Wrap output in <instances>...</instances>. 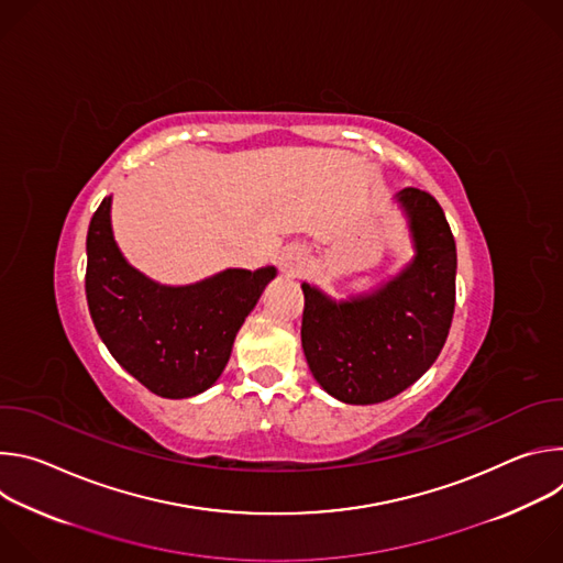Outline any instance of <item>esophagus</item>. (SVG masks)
I'll list each match as a JSON object with an SVG mask.
<instances>
[{
    "label": "esophagus",
    "mask_w": 563,
    "mask_h": 563,
    "mask_svg": "<svg viewBox=\"0 0 563 563\" xmlns=\"http://www.w3.org/2000/svg\"><path fill=\"white\" fill-rule=\"evenodd\" d=\"M278 265H280V272H283L285 276H289V278L300 276L302 269H305V254H302V250H300V247H287V250L280 254Z\"/></svg>",
    "instance_id": "obj_1"
}]
</instances>
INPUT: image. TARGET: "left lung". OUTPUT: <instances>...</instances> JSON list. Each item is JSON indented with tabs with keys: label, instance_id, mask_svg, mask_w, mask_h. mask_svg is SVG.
<instances>
[{
	"label": "left lung",
	"instance_id": "8db88e82",
	"mask_svg": "<svg viewBox=\"0 0 563 563\" xmlns=\"http://www.w3.org/2000/svg\"><path fill=\"white\" fill-rule=\"evenodd\" d=\"M415 243L412 263L372 294L332 300L302 283L300 341L313 378L352 406L387 400L441 354L456 298V245L441 205L421 189L396 196Z\"/></svg>",
	"mask_w": 563,
	"mask_h": 563
}]
</instances>
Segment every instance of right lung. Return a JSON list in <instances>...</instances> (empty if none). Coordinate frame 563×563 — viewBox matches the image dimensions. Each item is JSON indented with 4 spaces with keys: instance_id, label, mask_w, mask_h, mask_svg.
<instances>
[{
    "instance_id": "add662e5",
    "label": "right lung",
    "mask_w": 563,
    "mask_h": 563,
    "mask_svg": "<svg viewBox=\"0 0 563 563\" xmlns=\"http://www.w3.org/2000/svg\"><path fill=\"white\" fill-rule=\"evenodd\" d=\"M274 267L227 269L185 287L157 285L120 254L104 198L87 233V300L111 356L146 389L187 398L222 374L233 339L256 307Z\"/></svg>"
}]
</instances>
